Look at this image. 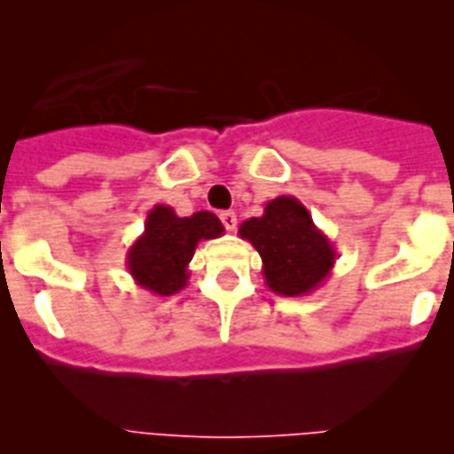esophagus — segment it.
Wrapping results in <instances>:
<instances>
[{
    "label": "esophagus",
    "instance_id": "obj_1",
    "mask_svg": "<svg viewBox=\"0 0 454 454\" xmlns=\"http://www.w3.org/2000/svg\"><path fill=\"white\" fill-rule=\"evenodd\" d=\"M220 220H223L224 230H227V231H234L236 223H239V218H236L234 211H223V214H220Z\"/></svg>",
    "mask_w": 454,
    "mask_h": 454
}]
</instances>
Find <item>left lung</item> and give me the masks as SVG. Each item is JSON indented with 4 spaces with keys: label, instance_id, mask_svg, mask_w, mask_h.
Returning <instances> with one entry per match:
<instances>
[{
    "label": "left lung",
    "instance_id": "1",
    "mask_svg": "<svg viewBox=\"0 0 454 454\" xmlns=\"http://www.w3.org/2000/svg\"><path fill=\"white\" fill-rule=\"evenodd\" d=\"M263 262L266 286L284 298H302L323 286L336 263V247L318 230L302 202L279 195L263 207L259 218L239 227Z\"/></svg>",
    "mask_w": 454,
    "mask_h": 454
}]
</instances>
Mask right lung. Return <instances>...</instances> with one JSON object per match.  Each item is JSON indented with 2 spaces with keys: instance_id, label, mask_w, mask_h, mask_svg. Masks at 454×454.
Returning <instances> with one entry per match:
<instances>
[{
  "instance_id": "obj_1",
  "label": "right lung",
  "mask_w": 454,
  "mask_h": 454,
  "mask_svg": "<svg viewBox=\"0 0 454 454\" xmlns=\"http://www.w3.org/2000/svg\"><path fill=\"white\" fill-rule=\"evenodd\" d=\"M223 231V223L211 211L179 218L168 204H154L145 231L127 250V270L140 288L161 298L175 295L188 286V263L200 240L218 239Z\"/></svg>"
}]
</instances>
